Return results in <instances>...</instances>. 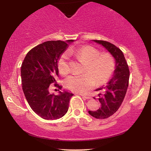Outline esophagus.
<instances>
[{
    "mask_svg": "<svg viewBox=\"0 0 151 151\" xmlns=\"http://www.w3.org/2000/svg\"><path fill=\"white\" fill-rule=\"evenodd\" d=\"M80 95L82 97V98H85V99H90L91 98L90 97L86 96H85V95H82V94H80Z\"/></svg>",
    "mask_w": 151,
    "mask_h": 151,
    "instance_id": "obj_1",
    "label": "esophagus"
}]
</instances>
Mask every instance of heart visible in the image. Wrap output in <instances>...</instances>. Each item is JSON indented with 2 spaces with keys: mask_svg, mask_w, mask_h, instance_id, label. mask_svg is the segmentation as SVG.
Instances as JSON below:
<instances>
[{
  "mask_svg": "<svg viewBox=\"0 0 151 151\" xmlns=\"http://www.w3.org/2000/svg\"><path fill=\"white\" fill-rule=\"evenodd\" d=\"M70 55H73L85 66L83 75L71 76L65 81L68 89L78 93H84L91 88L96 83L102 85L106 83L112 76L115 68V61L109 53H100V51L92 46L84 45L75 50L70 49ZM69 55L64 53L60 58L58 67L63 75L69 73Z\"/></svg>",
  "mask_w": 151,
  "mask_h": 151,
  "instance_id": "obj_1",
  "label": "heart"
}]
</instances>
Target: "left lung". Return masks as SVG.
<instances>
[{
  "label": "left lung",
  "instance_id": "obj_1",
  "mask_svg": "<svg viewBox=\"0 0 151 151\" xmlns=\"http://www.w3.org/2000/svg\"><path fill=\"white\" fill-rule=\"evenodd\" d=\"M95 42L102 45L114 58L115 68L113 76L107 85L101 86L96 91H104L100 96L99 101L101 107L97 111H88V113L97 119H105L110 117L118 110L122 103L127 93L129 80V69L122 51L115 45L104 40H92Z\"/></svg>",
  "mask_w": 151,
  "mask_h": 151
}]
</instances>
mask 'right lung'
<instances>
[{"label": "right lung", "mask_w": 151, "mask_h": 151, "mask_svg": "<svg viewBox=\"0 0 151 151\" xmlns=\"http://www.w3.org/2000/svg\"><path fill=\"white\" fill-rule=\"evenodd\" d=\"M73 40L47 41L29 51L22 64V86L31 108L45 119H57L63 117L69 109L70 99L73 96L65 91L50 94L49 86L54 84L59 89L55 78L58 76V63L69 44Z\"/></svg>", "instance_id": "add662e5"}]
</instances>
